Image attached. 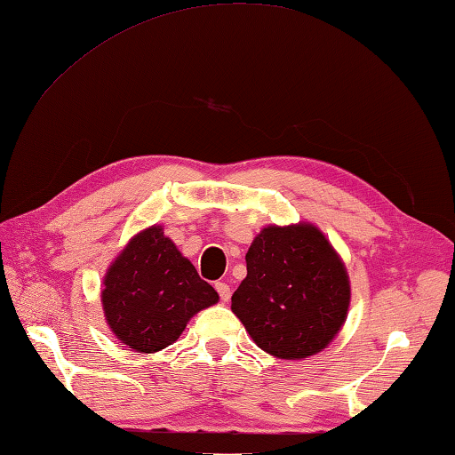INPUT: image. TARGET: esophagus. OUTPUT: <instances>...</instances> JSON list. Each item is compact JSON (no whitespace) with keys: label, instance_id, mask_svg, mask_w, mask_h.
Returning a JSON list of instances; mask_svg holds the SVG:
<instances>
[{"label":"esophagus","instance_id":"esophagus-1","mask_svg":"<svg viewBox=\"0 0 455 455\" xmlns=\"http://www.w3.org/2000/svg\"><path fill=\"white\" fill-rule=\"evenodd\" d=\"M215 289H217V292H219V297H220V300L223 302H228L230 300V287L227 283H215Z\"/></svg>","mask_w":455,"mask_h":455}]
</instances>
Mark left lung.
Returning a JSON list of instances; mask_svg holds the SVG:
<instances>
[{
    "label": "left lung",
    "instance_id": "8db88e82",
    "mask_svg": "<svg viewBox=\"0 0 455 455\" xmlns=\"http://www.w3.org/2000/svg\"><path fill=\"white\" fill-rule=\"evenodd\" d=\"M246 267L232 312L263 351L287 361L306 358L341 330L351 289L339 256L315 227L263 228Z\"/></svg>",
    "mask_w": 455,
    "mask_h": 455
}]
</instances>
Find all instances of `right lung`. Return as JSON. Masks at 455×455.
<instances>
[{"label":"right lung","mask_w":455,"mask_h":455,"mask_svg":"<svg viewBox=\"0 0 455 455\" xmlns=\"http://www.w3.org/2000/svg\"><path fill=\"white\" fill-rule=\"evenodd\" d=\"M219 300L161 227L137 235L104 279L102 306L116 337L140 353L172 345L194 314Z\"/></svg>","instance_id":"obj_1"}]
</instances>
